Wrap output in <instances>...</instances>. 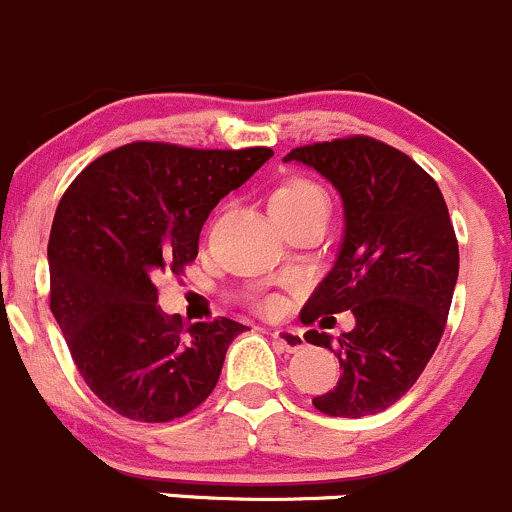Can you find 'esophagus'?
<instances>
[{
  "label": "esophagus",
  "mask_w": 512,
  "mask_h": 512,
  "mask_svg": "<svg viewBox=\"0 0 512 512\" xmlns=\"http://www.w3.org/2000/svg\"><path fill=\"white\" fill-rule=\"evenodd\" d=\"M273 336V341L278 343V346L283 348V351H288V353H293V351H298V348H303V336L298 331H293V328H276V331L271 333Z\"/></svg>",
  "instance_id": "34e87169"
}]
</instances>
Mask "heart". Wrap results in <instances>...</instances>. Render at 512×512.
I'll return each mask as SVG.
<instances>
[{
  "instance_id": "b5f03b06",
  "label": "heart",
  "mask_w": 512,
  "mask_h": 512,
  "mask_svg": "<svg viewBox=\"0 0 512 512\" xmlns=\"http://www.w3.org/2000/svg\"><path fill=\"white\" fill-rule=\"evenodd\" d=\"M318 199H326V196H323V191L318 189L316 184H311V181L306 179H291L273 191L271 211L286 209V206H301V204H308V201H318Z\"/></svg>"
}]
</instances>
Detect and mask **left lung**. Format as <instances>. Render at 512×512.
I'll return each instance as SVG.
<instances>
[{
	"mask_svg": "<svg viewBox=\"0 0 512 512\" xmlns=\"http://www.w3.org/2000/svg\"><path fill=\"white\" fill-rule=\"evenodd\" d=\"M283 161L316 169L343 201L336 261L301 321L351 311L356 326L336 341L316 328L303 336L338 353L343 368L313 406L336 418L373 416L406 396L443 336L458 281L448 206L411 156L371 136L298 146Z\"/></svg>",
	"mask_w": 512,
	"mask_h": 512,
	"instance_id": "obj_1",
	"label": "left lung"
}]
</instances>
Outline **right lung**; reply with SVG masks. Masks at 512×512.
<instances>
[{
	"instance_id": "right-lung-1",
	"label": "right lung",
	"mask_w": 512,
	"mask_h": 512,
	"mask_svg": "<svg viewBox=\"0 0 512 512\" xmlns=\"http://www.w3.org/2000/svg\"><path fill=\"white\" fill-rule=\"evenodd\" d=\"M273 156L271 149L119 146L89 164L54 214L49 236L52 313L86 386L131 421L186 416L219 383L246 326L191 323L156 306V278L199 254L211 209Z\"/></svg>"
}]
</instances>
